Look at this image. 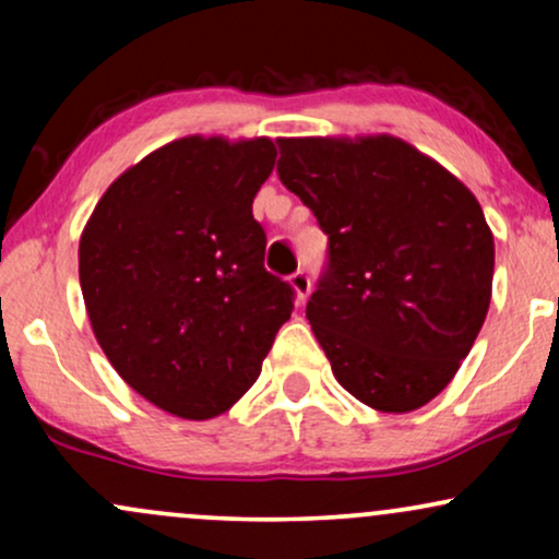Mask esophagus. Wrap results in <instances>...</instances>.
Instances as JSON below:
<instances>
[{
	"label": "esophagus",
	"mask_w": 559,
	"mask_h": 559,
	"mask_svg": "<svg viewBox=\"0 0 559 559\" xmlns=\"http://www.w3.org/2000/svg\"><path fill=\"white\" fill-rule=\"evenodd\" d=\"M288 284H292L294 292H297V301H305L307 294H310V288H312L310 275H307V271H297V273H294L292 278H288Z\"/></svg>",
	"instance_id": "1"
}]
</instances>
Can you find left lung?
Masks as SVG:
<instances>
[{"label": "left lung", "mask_w": 559, "mask_h": 559, "mask_svg": "<svg viewBox=\"0 0 559 559\" xmlns=\"http://www.w3.org/2000/svg\"><path fill=\"white\" fill-rule=\"evenodd\" d=\"M278 178L329 236L307 320L336 381L409 413L452 381L491 301L478 199L407 141L278 139Z\"/></svg>", "instance_id": "1"}]
</instances>
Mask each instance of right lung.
Returning a JSON list of instances; mask_svg holds the SVG:
<instances>
[{"mask_svg":"<svg viewBox=\"0 0 559 559\" xmlns=\"http://www.w3.org/2000/svg\"><path fill=\"white\" fill-rule=\"evenodd\" d=\"M271 139L186 136L128 168L81 234L79 275L107 360L165 413L207 420L258 381L294 288L267 273L254 194Z\"/></svg>","mask_w":559,"mask_h":559,"instance_id":"right-lung-1","label":"right lung"}]
</instances>
